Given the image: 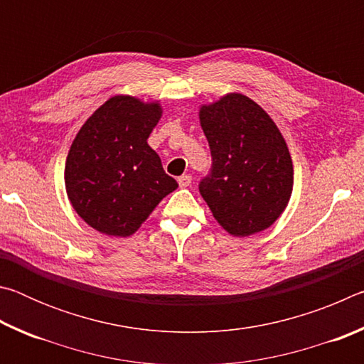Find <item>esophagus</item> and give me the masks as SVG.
<instances>
[{"mask_svg":"<svg viewBox=\"0 0 364 364\" xmlns=\"http://www.w3.org/2000/svg\"><path fill=\"white\" fill-rule=\"evenodd\" d=\"M191 183H193V176L191 175H183L178 178V184H180V188H188Z\"/></svg>","mask_w":364,"mask_h":364,"instance_id":"34e87169","label":"esophagus"}]
</instances>
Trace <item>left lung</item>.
<instances>
[{
	"label": "left lung",
	"instance_id": "obj_1",
	"mask_svg": "<svg viewBox=\"0 0 364 364\" xmlns=\"http://www.w3.org/2000/svg\"><path fill=\"white\" fill-rule=\"evenodd\" d=\"M212 168L199 184L215 220L237 237L267 230L292 194L294 167L279 128L255 101L230 93L202 106Z\"/></svg>",
	"mask_w": 364,
	"mask_h": 364
}]
</instances>
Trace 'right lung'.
<instances>
[{
	"mask_svg": "<svg viewBox=\"0 0 364 364\" xmlns=\"http://www.w3.org/2000/svg\"><path fill=\"white\" fill-rule=\"evenodd\" d=\"M162 117L156 102L114 96L83 123L65 162V191L75 212L107 236H132L178 188L147 138Z\"/></svg>",
	"mask_w": 364,
	"mask_h": 364,
	"instance_id": "add662e5",
	"label": "right lung"
}]
</instances>
